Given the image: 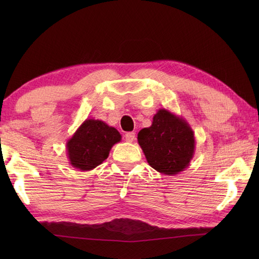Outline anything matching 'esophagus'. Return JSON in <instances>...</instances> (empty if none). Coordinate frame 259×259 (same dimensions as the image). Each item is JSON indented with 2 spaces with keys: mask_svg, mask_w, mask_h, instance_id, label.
<instances>
[{
  "mask_svg": "<svg viewBox=\"0 0 259 259\" xmlns=\"http://www.w3.org/2000/svg\"><path fill=\"white\" fill-rule=\"evenodd\" d=\"M124 138H125V141L133 142L136 139V134L135 133H126L125 136H124Z\"/></svg>",
  "mask_w": 259,
  "mask_h": 259,
  "instance_id": "esophagus-1",
  "label": "esophagus"
}]
</instances>
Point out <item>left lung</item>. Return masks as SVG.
<instances>
[{
	"mask_svg": "<svg viewBox=\"0 0 259 259\" xmlns=\"http://www.w3.org/2000/svg\"><path fill=\"white\" fill-rule=\"evenodd\" d=\"M138 144L153 169L174 176L188 168L196 140L187 120L163 108L153 115L150 126L139 131Z\"/></svg>",
	"mask_w": 259,
	"mask_h": 259,
	"instance_id": "1",
	"label": "left lung"
}]
</instances>
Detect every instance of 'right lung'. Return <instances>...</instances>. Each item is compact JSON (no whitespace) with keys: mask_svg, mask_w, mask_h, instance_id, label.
<instances>
[{"mask_svg":"<svg viewBox=\"0 0 259 259\" xmlns=\"http://www.w3.org/2000/svg\"><path fill=\"white\" fill-rule=\"evenodd\" d=\"M121 141V135L102 120L87 119L67 141L70 164L81 171H89L108 158L111 148Z\"/></svg>","mask_w":259,"mask_h":259,"instance_id":"obj_1","label":"right lung"}]
</instances>
